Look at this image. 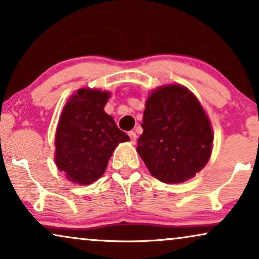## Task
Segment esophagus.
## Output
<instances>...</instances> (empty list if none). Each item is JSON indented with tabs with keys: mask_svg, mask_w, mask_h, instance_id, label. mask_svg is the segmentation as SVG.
<instances>
[{
	"mask_svg": "<svg viewBox=\"0 0 259 259\" xmlns=\"http://www.w3.org/2000/svg\"><path fill=\"white\" fill-rule=\"evenodd\" d=\"M128 137H130V139H131V143L136 144V141H137V134H136V132L131 131V132H128Z\"/></svg>",
	"mask_w": 259,
	"mask_h": 259,
	"instance_id": "1",
	"label": "esophagus"
}]
</instances>
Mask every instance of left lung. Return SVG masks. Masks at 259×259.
I'll return each mask as SVG.
<instances>
[{
	"instance_id": "obj_1",
	"label": "left lung",
	"mask_w": 259,
	"mask_h": 259,
	"mask_svg": "<svg viewBox=\"0 0 259 259\" xmlns=\"http://www.w3.org/2000/svg\"><path fill=\"white\" fill-rule=\"evenodd\" d=\"M141 127L137 151L162 183L186 182L210 159V120L185 87L171 84L154 91L146 101Z\"/></svg>"
}]
</instances>
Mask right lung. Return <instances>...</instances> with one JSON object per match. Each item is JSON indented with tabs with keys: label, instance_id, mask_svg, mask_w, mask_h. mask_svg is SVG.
<instances>
[{
	"label": "right lung",
	"instance_id": "obj_1",
	"mask_svg": "<svg viewBox=\"0 0 259 259\" xmlns=\"http://www.w3.org/2000/svg\"><path fill=\"white\" fill-rule=\"evenodd\" d=\"M107 92L79 90L67 102L55 137V161L70 182L90 185L105 173L119 143L130 137L104 111Z\"/></svg>",
	"mask_w": 259,
	"mask_h": 259
}]
</instances>
